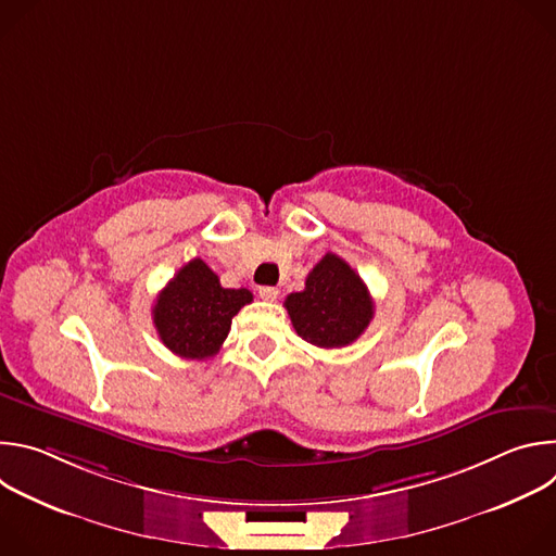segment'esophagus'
Listing matches in <instances>:
<instances>
[{
    "label": "esophagus",
    "instance_id": "34e87169",
    "mask_svg": "<svg viewBox=\"0 0 556 556\" xmlns=\"http://www.w3.org/2000/svg\"><path fill=\"white\" fill-rule=\"evenodd\" d=\"M260 296H262L264 301H275V299L279 296V290H277L275 286H262V288H260Z\"/></svg>",
    "mask_w": 556,
    "mask_h": 556
}]
</instances>
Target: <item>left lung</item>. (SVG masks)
I'll return each mask as SVG.
<instances>
[{
  "mask_svg": "<svg viewBox=\"0 0 556 556\" xmlns=\"http://www.w3.org/2000/svg\"><path fill=\"white\" fill-rule=\"evenodd\" d=\"M296 334L316 348H345L369 326L374 301L365 281L334 253L305 277V288L286 296Z\"/></svg>",
  "mask_w": 556,
  "mask_h": 556,
  "instance_id": "left-lung-1",
  "label": "left lung"
}]
</instances>
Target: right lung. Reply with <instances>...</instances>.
<instances>
[{
	"mask_svg": "<svg viewBox=\"0 0 556 556\" xmlns=\"http://www.w3.org/2000/svg\"><path fill=\"white\" fill-rule=\"evenodd\" d=\"M253 301L247 288H222L219 277L191 260L161 290L151 309L157 337L176 356L204 361L219 352L232 316Z\"/></svg>",
	"mask_w": 556,
	"mask_h": 556,
	"instance_id": "right-lung-1",
	"label": "right lung"
}]
</instances>
